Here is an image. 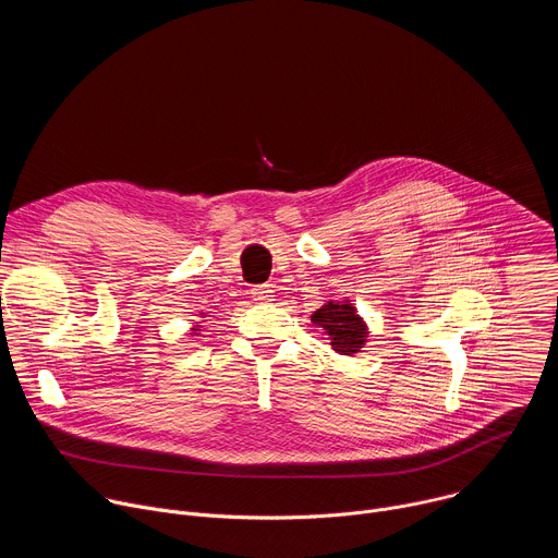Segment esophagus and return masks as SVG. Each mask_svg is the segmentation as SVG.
<instances>
[{"label":"esophagus","instance_id":"obj_1","mask_svg":"<svg viewBox=\"0 0 558 558\" xmlns=\"http://www.w3.org/2000/svg\"><path fill=\"white\" fill-rule=\"evenodd\" d=\"M252 295L256 302H271L274 300V291L269 284H260V287H254L252 289Z\"/></svg>","mask_w":558,"mask_h":558}]
</instances>
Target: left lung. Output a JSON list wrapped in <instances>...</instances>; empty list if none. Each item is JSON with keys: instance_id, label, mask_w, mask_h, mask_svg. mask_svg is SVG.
<instances>
[{"instance_id": "1", "label": "left lung", "mask_w": 558, "mask_h": 558, "mask_svg": "<svg viewBox=\"0 0 558 558\" xmlns=\"http://www.w3.org/2000/svg\"><path fill=\"white\" fill-rule=\"evenodd\" d=\"M311 323L325 329V333L331 340L333 351L340 355L357 353L368 338V329H366L364 320L357 315L355 306L349 300L327 302L323 308L313 311Z\"/></svg>"}]
</instances>
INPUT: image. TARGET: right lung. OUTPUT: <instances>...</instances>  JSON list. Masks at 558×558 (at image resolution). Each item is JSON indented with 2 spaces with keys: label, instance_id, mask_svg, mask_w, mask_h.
<instances>
[{
  "label": "right lung",
  "instance_id": "obj_1",
  "mask_svg": "<svg viewBox=\"0 0 558 558\" xmlns=\"http://www.w3.org/2000/svg\"><path fill=\"white\" fill-rule=\"evenodd\" d=\"M198 331H201V329H198V325H196V327L192 329V333H198Z\"/></svg>",
  "mask_w": 558,
  "mask_h": 558
}]
</instances>
